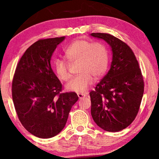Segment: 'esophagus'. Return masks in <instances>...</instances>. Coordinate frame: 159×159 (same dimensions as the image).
<instances>
[{"label": "esophagus", "mask_w": 159, "mask_h": 159, "mask_svg": "<svg viewBox=\"0 0 159 159\" xmlns=\"http://www.w3.org/2000/svg\"><path fill=\"white\" fill-rule=\"evenodd\" d=\"M77 95H78V97H79V99H82V98H84V97H85L84 94H83V93H78Z\"/></svg>", "instance_id": "esophagus-1"}]
</instances>
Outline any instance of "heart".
Wrapping results in <instances>:
<instances>
[{"label":"heart","instance_id":"b5f03b06","mask_svg":"<svg viewBox=\"0 0 159 159\" xmlns=\"http://www.w3.org/2000/svg\"><path fill=\"white\" fill-rule=\"evenodd\" d=\"M65 59L58 57L54 60V70L59 79L68 80L71 74L69 64L78 62V76L66 85L69 91L84 93L95 79L103 76L109 62L108 51L105 45L99 42L85 39L75 40L64 50Z\"/></svg>","mask_w":159,"mask_h":159}]
</instances>
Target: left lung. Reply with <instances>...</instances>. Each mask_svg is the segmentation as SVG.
<instances>
[{
    "label": "left lung",
    "mask_w": 159,
    "mask_h": 159,
    "mask_svg": "<svg viewBox=\"0 0 159 159\" xmlns=\"http://www.w3.org/2000/svg\"><path fill=\"white\" fill-rule=\"evenodd\" d=\"M112 50L111 68L95 90L90 91L91 115L99 127L108 132L122 130L138 115L144 93V80L131 48L109 34L93 33Z\"/></svg>",
    "instance_id": "1"
}]
</instances>
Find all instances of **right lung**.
<instances>
[{
	"label": "right lung",
	"instance_id": "add662e5",
	"mask_svg": "<svg viewBox=\"0 0 159 159\" xmlns=\"http://www.w3.org/2000/svg\"><path fill=\"white\" fill-rule=\"evenodd\" d=\"M65 37L40 39L24 53L16 67L12 96L20 121L40 138H50L62 130L79 97L61 93L62 85L54 74L50 59Z\"/></svg>",
	"mask_w": 159,
	"mask_h": 159
}]
</instances>
